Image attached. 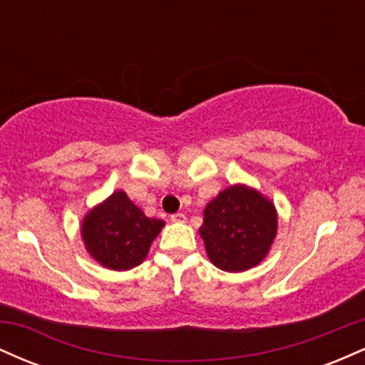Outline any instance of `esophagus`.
Returning a JSON list of instances; mask_svg holds the SVG:
<instances>
[{
    "label": "esophagus",
    "instance_id": "obj_1",
    "mask_svg": "<svg viewBox=\"0 0 365 365\" xmlns=\"http://www.w3.org/2000/svg\"><path fill=\"white\" fill-rule=\"evenodd\" d=\"M185 220L187 216L183 215V212H177V215L171 216V221H173V223H185Z\"/></svg>",
    "mask_w": 365,
    "mask_h": 365
}]
</instances>
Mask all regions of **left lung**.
<instances>
[{
    "label": "left lung",
    "instance_id": "8db88e82",
    "mask_svg": "<svg viewBox=\"0 0 365 365\" xmlns=\"http://www.w3.org/2000/svg\"><path fill=\"white\" fill-rule=\"evenodd\" d=\"M276 232L274 204L244 183L221 190L204 207V223L199 228L209 261L228 273H242L261 264Z\"/></svg>",
    "mask_w": 365,
    "mask_h": 365
}]
</instances>
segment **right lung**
Here are the masks:
<instances>
[{
    "mask_svg": "<svg viewBox=\"0 0 365 365\" xmlns=\"http://www.w3.org/2000/svg\"><path fill=\"white\" fill-rule=\"evenodd\" d=\"M165 221L148 217L123 190H116L83 216L81 235L87 252L103 267L128 271L148 257Z\"/></svg>",
    "mask_w": 365,
    "mask_h": 365,
    "instance_id": "1",
    "label": "right lung"
}]
</instances>
